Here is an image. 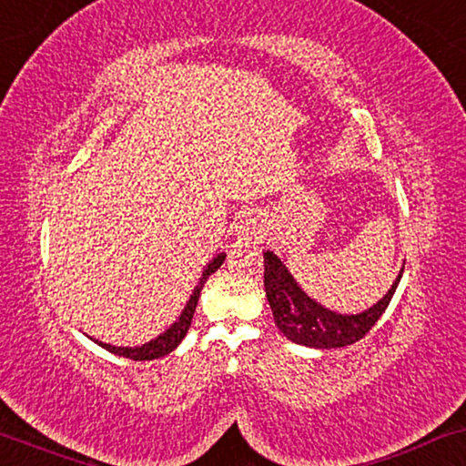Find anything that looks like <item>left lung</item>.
Instances as JSON below:
<instances>
[{"label":"left lung","instance_id":"obj_1","mask_svg":"<svg viewBox=\"0 0 466 466\" xmlns=\"http://www.w3.org/2000/svg\"><path fill=\"white\" fill-rule=\"evenodd\" d=\"M263 257L265 295L278 329L292 343L318 350L352 346V343L362 339L386 311L405 269L403 263L390 290L371 308L359 311V314H339V311L324 308L309 295H305V290L297 284L289 267L284 265V260L276 252L267 250Z\"/></svg>","mask_w":466,"mask_h":466}]
</instances>
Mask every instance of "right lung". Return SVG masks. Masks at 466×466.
I'll list each match as a JSON object with an SVG mask.
<instances>
[{
    "label": "right lung",
    "mask_w": 466,
    "mask_h": 466,
    "mask_svg": "<svg viewBox=\"0 0 466 466\" xmlns=\"http://www.w3.org/2000/svg\"><path fill=\"white\" fill-rule=\"evenodd\" d=\"M225 257H227V254L220 252V254H216L212 260H209V263L206 265V269L201 271L199 282H197L195 290L190 292L188 301H187V305H184V309L180 311V316L176 318L174 324H169V329H165L161 335H157L155 339L146 341L144 346H133V348H129V346H112V343H104V341H97V339H93V341L104 350H107V352L123 356V359H131V360H155V359H161V356H165V354L174 352V350L180 346L184 335L188 333L203 284H206L208 278L212 276V273L218 269L222 263H225Z\"/></svg>",
    "instance_id": "right-lung-1"
}]
</instances>
